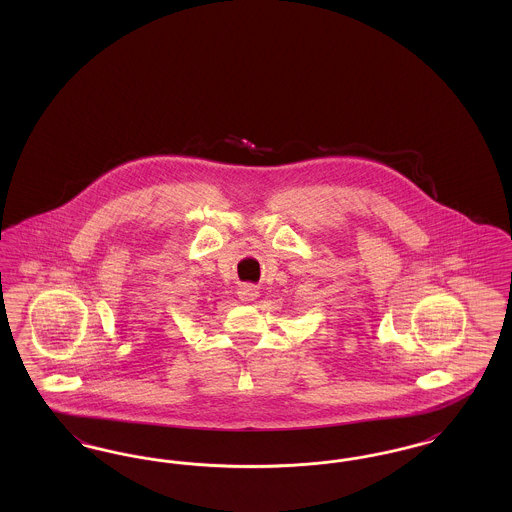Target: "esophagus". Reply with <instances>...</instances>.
Listing matches in <instances>:
<instances>
[{
    "label": "esophagus",
    "instance_id": "esophagus-1",
    "mask_svg": "<svg viewBox=\"0 0 512 512\" xmlns=\"http://www.w3.org/2000/svg\"><path fill=\"white\" fill-rule=\"evenodd\" d=\"M238 293H240V299H242V301H253V299H257V295H259L257 288H255V286H251V284H245V286H242Z\"/></svg>",
    "mask_w": 512,
    "mask_h": 512
}]
</instances>
